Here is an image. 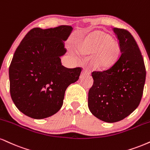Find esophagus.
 I'll use <instances>...</instances> for the list:
<instances>
[{
  "label": "esophagus",
  "mask_w": 150,
  "mask_h": 150,
  "mask_svg": "<svg viewBox=\"0 0 150 150\" xmlns=\"http://www.w3.org/2000/svg\"><path fill=\"white\" fill-rule=\"evenodd\" d=\"M82 73L84 74V75H89L90 74V70L89 68H84V70H83V72Z\"/></svg>",
  "instance_id": "obj_1"
}]
</instances>
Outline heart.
Listing matches in <instances>:
<instances>
[{
	"label": "heart",
	"mask_w": 150,
	"mask_h": 150,
	"mask_svg": "<svg viewBox=\"0 0 150 150\" xmlns=\"http://www.w3.org/2000/svg\"><path fill=\"white\" fill-rule=\"evenodd\" d=\"M78 50L82 54H93V62L98 66L107 65L114 57L115 44L103 32L93 31L80 41Z\"/></svg>",
	"instance_id": "b5f03b06"
}]
</instances>
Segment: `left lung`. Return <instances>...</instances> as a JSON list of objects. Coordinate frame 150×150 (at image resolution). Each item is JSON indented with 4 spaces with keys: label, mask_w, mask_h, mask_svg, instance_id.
<instances>
[{
    "label": "left lung",
    "mask_w": 150,
    "mask_h": 150,
    "mask_svg": "<svg viewBox=\"0 0 150 150\" xmlns=\"http://www.w3.org/2000/svg\"><path fill=\"white\" fill-rule=\"evenodd\" d=\"M120 53L105 70L91 73L93 84L88 94V107L96 117L113 123L124 120L138 108L145 82L143 58L129 31L113 28Z\"/></svg>",
    "instance_id": "8db88e82"
}]
</instances>
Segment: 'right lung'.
Masks as SVG:
<instances>
[{
  "label": "right lung",
  "instance_id": "1",
  "mask_svg": "<svg viewBox=\"0 0 150 150\" xmlns=\"http://www.w3.org/2000/svg\"><path fill=\"white\" fill-rule=\"evenodd\" d=\"M73 29L34 28L14 52L9 68L10 95L26 116L40 120L54 115L62 107L68 86L78 80L82 68H68L61 62Z\"/></svg>",
  "mask_w": 150,
  "mask_h": 150
}]
</instances>
